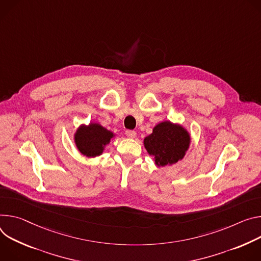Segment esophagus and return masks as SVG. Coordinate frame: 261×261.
I'll use <instances>...</instances> for the list:
<instances>
[{
  "label": "esophagus",
  "instance_id": "esophagus-1",
  "mask_svg": "<svg viewBox=\"0 0 261 261\" xmlns=\"http://www.w3.org/2000/svg\"><path fill=\"white\" fill-rule=\"evenodd\" d=\"M125 135H126V137H127V138H129V139H134V138H136L137 133H136L135 130H126V132H125Z\"/></svg>",
  "mask_w": 261,
  "mask_h": 261
}]
</instances>
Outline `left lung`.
Returning a JSON list of instances; mask_svg holds the SVG:
<instances>
[{
	"label": "left lung",
	"mask_w": 261,
	"mask_h": 261,
	"mask_svg": "<svg viewBox=\"0 0 261 261\" xmlns=\"http://www.w3.org/2000/svg\"><path fill=\"white\" fill-rule=\"evenodd\" d=\"M191 145V135L181 124L169 120L156 124L144 138V147L158 167L171 166L181 161Z\"/></svg>",
	"instance_id": "1"
}]
</instances>
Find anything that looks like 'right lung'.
Returning <instances> with one entry per match:
<instances>
[{
    "label": "right lung",
    "instance_id": "right-lung-1",
    "mask_svg": "<svg viewBox=\"0 0 261 261\" xmlns=\"http://www.w3.org/2000/svg\"><path fill=\"white\" fill-rule=\"evenodd\" d=\"M115 137L116 134L101 124L90 122L76 128L73 134V141L81 154L87 158H95L102 154L106 146Z\"/></svg>",
    "mask_w": 261,
    "mask_h": 261
}]
</instances>
